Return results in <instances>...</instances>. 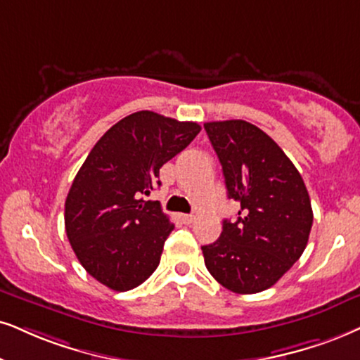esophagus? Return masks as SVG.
Listing matches in <instances>:
<instances>
[{
    "instance_id": "34e87169",
    "label": "esophagus",
    "mask_w": 360,
    "mask_h": 360,
    "mask_svg": "<svg viewBox=\"0 0 360 360\" xmlns=\"http://www.w3.org/2000/svg\"><path fill=\"white\" fill-rule=\"evenodd\" d=\"M179 219L183 221V224H191V222L194 221V216L193 214H181Z\"/></svg>"
}]
</instances>
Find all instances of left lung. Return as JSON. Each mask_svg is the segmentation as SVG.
I'll return each instance as SVG.
<instances>
[{"mask_svg": "<svg viewBox=\"0 0 360 360\" xmlns=\"http://www.w3.org/2000/svg\"><path fill=\"white\" fill-rule=\"evenodd\" d=\"M224 174L227 198L240 204L238 221L202 245L211 276L238 294L269 289L302 256L312 207L302 176L262 129L243 120L204 122Z\"/></svg>", "mask_w": 360, "mask_h": 360, "instance_id": "8db88e82", "label": "left lung"}]
</instances>
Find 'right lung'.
Returning <instances> with one entry per match:
<instances>
[{"mask_svg": "<svg viewBox=\"0 0 360 360\" xmlns=\"http://www.w3.org/2000/svg\"><path fill=\"white\" fill-rule=\"evenodd\" d=\"M201 126L138 111L109 127L72 181L65 226L72 251L89 276L124 292L156 271L174 224L158 201L159 169L198 136Z\"/></svg>", "mask_w": 360, "mask_h": 360, "instance_id": "add662e5", "label": "right lung"}]
</instances>
